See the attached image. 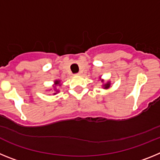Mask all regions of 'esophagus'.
Wrapping results in <instances>:
<instances>
[{"instance_id":"esophagus-1","label":"esophagus","mask_w":160,"mask_h":160,"mask_svg":"<svg viewBox=\"0 0 160 160\" xmlns=\"http://www.w3.org/2000/svg\"><path fill=\"white\" fill-rule=\"evenodd\" d=\"M75 75H76V76H80V75H81V73H80V72H79V73H76Z\"/></svg>"}]
</instances>
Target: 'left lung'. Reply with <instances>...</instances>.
Here are the masks:
<instances>
[{
  "instance_id": "left-lung-1",
  "label": "left lung",
  "mask_w": 160,
  "mask_h": 160,
  "mask_svg": "<svg viewBox=\"0 0 160 160\" xmlns=\"http://www.w3.org/2000/svg\"><path fill=\"white\" fill-rule=\"evenodd\" d=\"M99 80L101 81V82L102 83V89H104V90H107V89H109L110 87H111V82L108 81V82H105L104 81V79L101 78V77L99 78Z\"/></svg>"
}]
</instances>
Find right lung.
<instances>
[{
  "label": "right lung",
  "instance_id": "add662e5",
  "mask_svg": "<svg viewBox=\"0 0 160 160\" xmlns=\"http://www.w3.org/2000/svg\"><path fill=\"white\" fill-rule=\"evenodd\" d=\"M60 86H61V80L57 79V80H55V81L53 82V90H54L53 94H57L58 93H59V89H57V87H60Z\"/></svg>",
  "mask_w": 160,
  "mask_h": 160
}]
</instances>
